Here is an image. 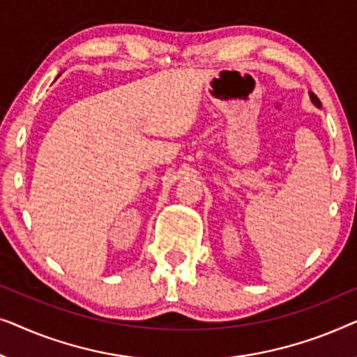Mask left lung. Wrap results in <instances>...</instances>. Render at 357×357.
Segmentation results:
<instances>
[{
    "label": "left lung",
    "instance_id": "8db88e82",
    "mask_svg": "<svg viewBox=\"0 0 357 357\" xmlns=\"http://www.w3.org/2000/svg\"><path fill=\"white\" fill-rule=\"evenodd\" d=\"M309 95H310V102H312L315 107H317V108L322 107V103H320V100L317 98V95H314L312 92H309Z\"/></svg>",
    "mask_w": 357,
    "mask_h": 357
}]
</instances>
